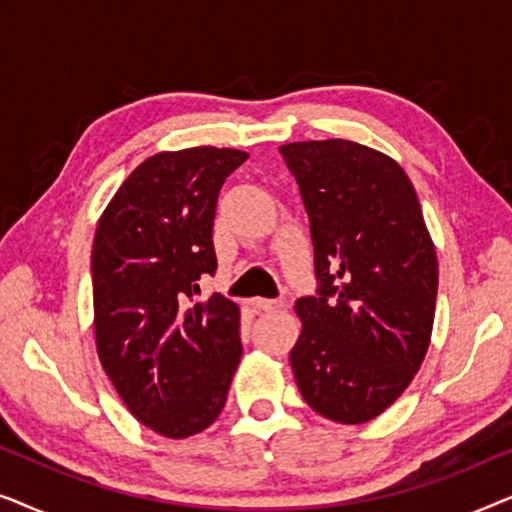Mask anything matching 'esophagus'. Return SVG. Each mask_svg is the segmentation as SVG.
I'll return each mask as SVG.
<instances>
[{
  "label": "esophagus",
  "mask_w": 512,
  "mask_h": 512,
  "mask_svg": "<svg viewBox=\"0 0 512 512\" xmlns=\"http://www.w3.org/2000/svg\"><path fill=\"white\" fill-rule=\"evenodd\" d=\"M251 307L258 312H270V310H279L282 307V300H275V298H254L251 300Z\"/></svg>",
  "instance_id": "34e87169"
}]
</instances>
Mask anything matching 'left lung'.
<instances>
[{
	"label": "left lung",
	"instance_id": "1",
	"mask_svg": "<svg viewBox=\"0 0 512 512\" xmlns=\"http://www.w3.org/2000/svg\"><path fill=\"white\" fill-rule=\"evenodd\" d=\"M310 216L314 296L291 368L305 403L363 424L408 389L429 349L438 261L401 165L347 139L279 149Z\"/></svg>",
	"mask_w": 512,
	"mask_h": 512
}]
</instances>
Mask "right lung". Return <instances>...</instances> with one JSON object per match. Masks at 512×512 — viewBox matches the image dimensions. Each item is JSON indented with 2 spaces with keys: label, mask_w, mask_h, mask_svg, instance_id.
I'll return each mask as SVG.
<instances>
[{
  "label": "right lung",
  "mask_w": 512,
  "mask_h": 512,
  "mask_svg": "<svg viewBox=\"0 0 512 512\" xmlns=\"http://www.w3.org/2000/svg\"><path fill=\"white\" fill-rule=\"evenodd\" d=\"M249 156L195 146L144 160L104 209L93 244L97 354L123 403L160 436L188 438L221 415L242 356L240 307L214 293L223 181Z\"/></svg>",
  "instance_id": "1"
}]
</instances>
